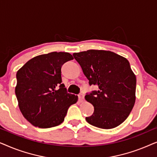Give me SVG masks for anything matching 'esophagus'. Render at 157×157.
Segmentation results:
<instances>
[{"instance_id": "34e87169", "label": "esophagus", "mask_w": 157, "mask_h": 157, "mask_svg": "<svg viewBox=\"0 0 157 157\" xmlns=\"http://www.w3.org/2000/svg\"><path fill=\"white\" fill-rule=\"evenodd\" d=\"M78 96L79 100H80V101H83V98H84V94H83V93L79 94L78 95Z\"/></svg>"}]
</instances>
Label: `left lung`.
Returning <instances> with one entry per match:
<instances>
[{
	"label": "left lung",
	"instance_id": "left-lung-1",
	"mask_svg": "<svg viewBox=\"0 0 157 157\" xmlns=\"http://www.w3.org/2000/svg\"><path fill=\"white\" fill-rule=\"evenodd\" d=\"M89 80L98 91L86 94L85 98L94 107L93 114L86 117L88 123L109 129L127 119L134 107L136 78L125 58L109 51L88 50L74 53Z\"/></svg>",
	"mask_w": 157,
	"mask_h": 157
}]
</instances>
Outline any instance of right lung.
I'll return each mask as SVG.
<instances>
[{
	"label": "right lung",
	"instance_id": "1",
	"mask_svg": "<svg viewBox=\"0 0 157 157\" xmlns=\"http://www.w3.org/2000/svg\"><path fill=\"white\" fill-rule=\"evenodd\" d=\"M72 59L68 53L51 52L33 58L18 71L15 92L18 106L32 125H59L76 103L78 96L68 93L61 79V66Z\"/></svg>",
	"mask_w": 157,
	"mask_h": 157
}]
</instances>
